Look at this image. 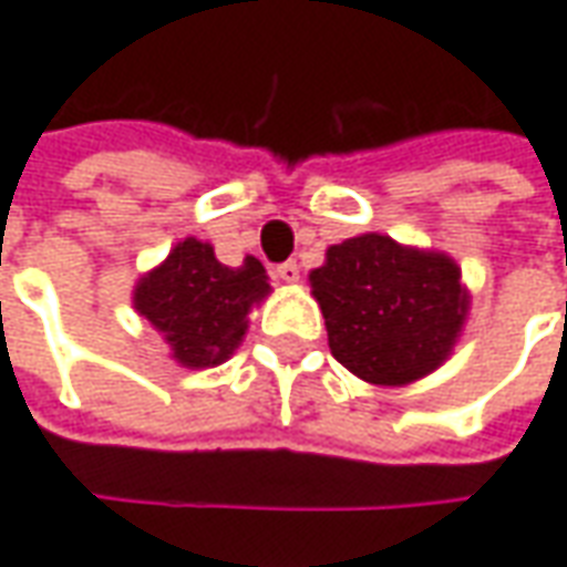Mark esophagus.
<instances>
[{
    "instance_id": "esophagus-1",
    "label": "esophagus",
    "mask_w": 567,
    "mask_h": 567,
    "mask_svg": "<svg viewBox=\"0 0 567 567\" xmlns=\"http://www.w3.org/2000/svg\"><path fill=\"white\" fill-rule=\"evenodd\" d=\"M272 276L282 279V282H298V279H301V266L295 264V260H285V264H279L272 269Z\"/></svg>"
}]
</instances>
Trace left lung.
<instances>
[{"label": "left lung", "instance_id": "obj_1", "mask_svg": "<svg viewBox=\"0 0 567 567\" xmlns=\"http://www.w3.org/2000/svg\"><path fill=\"white\" fill-rule=\"evenodd\" d=\"M310 288L332 358L373 385H408L442 367L471 307L452 257L377 231L329 247Z\"/></svg>", "mask_w": 567, "mask_h": 567}]
</instances>
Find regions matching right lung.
I'll list each match as a JSON object with an SVG mask.
<instances>
[{"label": "right lung", "mask_w": 567, "mask_h": 567, "mask_svg": "<svg viewBox=\"0 0 567 567\" xmlns=\"http://www.w3.org/2000/svg\"><path fill=\"white\" fill-rule=\"evenodd\" d=\"M269 295L257 257L241 266L216 260L213 247L185 238L134 288V307L153 322L187 370L228 361L247 332V313Z\"/></svg>", "instance_id": "obj_1"}]
</instances>
